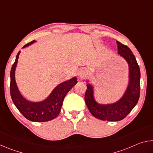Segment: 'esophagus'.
I'll return each instance as SVG.
<instances>
[{"mask_svg": "<svg viewBox=\"0 0 153 153\" xmlns=\"http://www.w3.org/2000/svg\"><path fill=\"white\" fill-rule=\"evenodd\" d=\"M88 70L86 68L80 69L78 71V76L81 79H86L88 76Z\"/></svg>", "mask_w": 153, "mask_h": 153, "instance_id": "obj_1", "label": "esophagus"}]
</instances>
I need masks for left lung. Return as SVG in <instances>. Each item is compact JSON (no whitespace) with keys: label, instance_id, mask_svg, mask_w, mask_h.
<instances>
[{"label":"left lung","instance_id":"obj_1","mask_svg":"<svg viewBox=\"0 0 153 153\" xmlns=\"http://www.w3.org/2000/svg\"><path fill=\"white\" fill-rule=\"evenodd\" d=\"M118 53L126 59L129 67V83L123 97L112 105H100L93 98L92 86L88 85L84 99L88 108L94 117L103 121L122 120L131 112L138 102L140 93V71L135 56L126 45L117 41Z\"/></svg>","mask_w":153,"mask_h":153}]
</instances>
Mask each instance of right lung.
Here are the masks:
<instances>
[{"label": "right lung", "mask_w": 153, "mask_h": 153, "mask_svg": "<svg viewBox=\"0 0 153 153\" xmlns=\"http://www.w3.org/2000/svg\"><path fill=\"white\" fill-rule=\"evenodd\" d=\"M34 42L35 41L33 40L30 43L26 44L23 48L32 45ZM19 53L20 51L18 52L10 74V93L13 102L19 112L28 120L36 122H45L53 120L59 115L64 98L67 92L77 84V79L74 77L68 81L61 83L55 88L49 97L45 101L39 103L27 101L21 95L15 79V70Z\"/></svg>", "instance_id": "1"}]
</instances>
